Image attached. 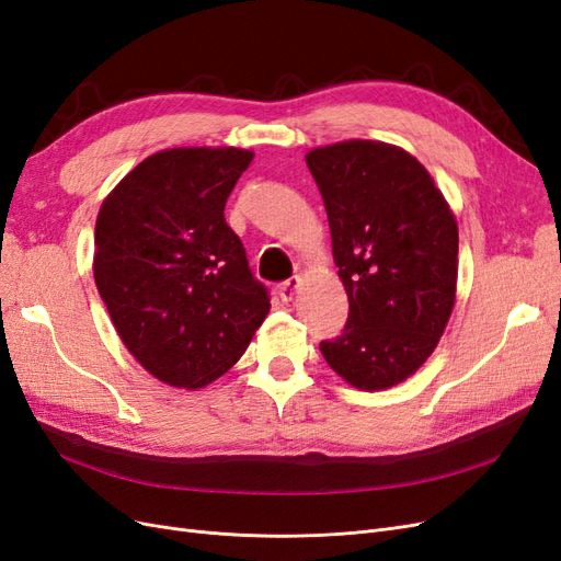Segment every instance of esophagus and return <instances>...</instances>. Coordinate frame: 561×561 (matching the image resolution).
I'll return each instance as SVG.
<instances>
[{"label":"esophagus","mask_w":561,"mask_h":561,"mask_svg":"<svg viewBox=\"0 0 561 561\" xmlns=\"http://www.w3.org/2000/svg\"><path fill=\"white\" fill-rule=\"evenodd\" d=\"M299 287H301V278L295 276V278H290V280H285V283L278 285V295H280V299H283L285 304H290V301L297 297Z\"/></svg>","instance_id":"obj_1"}]
</instances>
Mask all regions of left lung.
Returning a JSON list of instances; mask_svg holds the SVG:
<instances>
[{
  "label": "left lung",
  "instance_id": "8db88e82",
  "mask_svg": "<svg viewBox=\"0 0 561 561\" xmlns=\"http://www.w3.org/2000/svg\"><path fill=\"white\" fill-rule=\"evenodd\" d=\"M307 165L348 295L342 336L320 351L353 388H393L431 358L454 311L456 217L402 147L344 140L311 149Z\"/></svg>",
  "mask_w": 561,
  "mask_h": 561
}]
</instances>
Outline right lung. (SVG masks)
<instances>
[{
  "label": "right lung",
  "mask_w": 561,
  "mask_h": 561,
  "mask_svg": "<svg viewBox=\"0 0 561 561\" xmlns=\"http://www.w3.org/2000/svg\"><path fill=\"white\" fill-rule=\"evenodd\" d=\"M254 154L173 147L140 161L95 219L93 276L128 353L184 390L239 363L271 304L225 219Z\"/></svg>",
  "instance_id": "right-lung-1"
}]
</instances>
